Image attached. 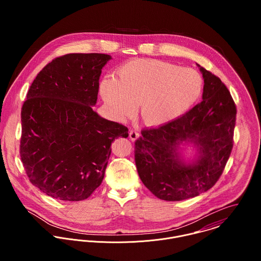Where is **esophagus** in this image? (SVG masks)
Instances as JSON below:
<instances>
[{
    "mask_svg": "<svg viewBox=\"0 0 261 261\" xmlns=\"http://www.w3.org/2000/svg\"><path fill=\"white\" fill-rule=\"evenodd\" d=\"M140 138V134L136 130H129V139L132 141H137Z\"/></svg>",
    "mask_w": 261,
    "mask_h": 261,
    "instance_id": "obj_1",
    "label": "esophagus"
}]
</instances>
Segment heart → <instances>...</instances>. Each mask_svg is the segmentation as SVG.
<instances>
[{
    "mask_svg": "<svg viewBox=\"0 0 261 261\" xmlns=\"http://www.w3.org/2000/svg\"><path fill=\"white\" fill-rule=\"evenodd\" d=\"M203 79L197 71L155 59H133L122 64L116 78L107 77L99 92L115 119L132 116L139 105L149 126L165 125L188 112L199 99Z\"/></svg>",
    "mask_w": 261,
    "mask_h": 261,
    "instance_id": "b5f03b06",
    "label": "heart"
}]
</instances>
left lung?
Masks as SVG:
<instances>
[{"label":"left lung","instance_id":"obj_1","mask_svg":"<svg viewBox=\"0 0 261 261\" xmlns=\"http://www.w3.org/2000/svg\"><path fill=\"white\" fill-rule=\"evenodd\" d=\"M204 79L202 101L181 117L144 129L136 141L135 160L144 185L159 199L182 201L216 184L233 148L236 108L219 77L197 64ZM190 143L193 160L181 151Z\"/></svg>","mask_w":261,"mask_h":261}]
</instances>
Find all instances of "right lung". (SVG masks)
I'll list each match as a JSON object with an SVG mask.
<instances>
[{
  "label": "right lung",
  "instance_id": "add662e5",
  "mask_svg": "<svg viewBox=\"0 0 261 261\" xmlns=\"http://www.w3.org/2000/svg\"><path fill=\"white\" fill-rule=\"evenodd\" d=\"M108 54L55 58L34 79L21 111L20 154L30 182L63 201L87 199L100 186L112 143L126 126L92 110Z\"/></svg>",
  "mask_w": 261,
  "mask_h": 261
}]
</instances>
